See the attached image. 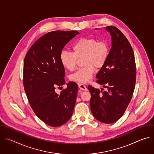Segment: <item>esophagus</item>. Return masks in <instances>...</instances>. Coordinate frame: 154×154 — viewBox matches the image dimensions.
<instances>
[{"instance_id":"34e87169","label":"esophagus","mask_w":154,"mask_h":154,"mask_svg":"<svg viewBox=\"0 0 154 154\" xmlns=\"http://www.w3.org/2000/svg\"><path fill=\"white\" fill-rule=\"evenodd\" d=\"M79 88H80V90H83V91H86V90H87V88H86V86H85V85H83V84H82V83L79 84Z\"/></svg>"}]
</instances>
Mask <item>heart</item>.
<instances>
[{
    "label": "heart",
    "instance_id": "obj_1",
    "mask_svg": "<svg viewBox=\"0 0 154 154\" xmlns=\"http://www.w3.org/2000/svg\"><path fill=\"white\" fill-rule=\"evenodd\" d=\"M72 52L63 51L60 61L63 66L71 71L76 67L77 59L84 57L83 68L72 74L69 79L79 83L90 82L94 73V68H101L105 65L109 55V45L105 40L97 41L93 38H82L72 46Z\"/></svg>",
    "mask_w": 154,
    "mask_h": 154
}]
</instances>
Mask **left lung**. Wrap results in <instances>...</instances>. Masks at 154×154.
Returning a JSON list of instances; mask_svg holds the SVG:
<instances>
[{"mask_svg":"<svg viewBox=\"0 0 154 154\" xmlns=\"http://www.w3.org/2000/svg\"><path fill=\"white\" fill-rule=\"evenodd\" d=\"M106 30L112 36V48L106 62L96 75V82L108 90L103 91V88L99 90L91 85L88 89L94 118L112 124L123 116L132 97L137 72L134 53L127 38L115 26H107Z\"/></svg>","mask_w":154,"mask_h":154,"instance_id":"8db88e82","label":"left lung"}]
</instances>
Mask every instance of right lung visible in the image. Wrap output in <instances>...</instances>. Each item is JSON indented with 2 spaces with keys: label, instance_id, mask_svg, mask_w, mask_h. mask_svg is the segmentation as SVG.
I'll use <instances>...</instances> for the list:
<instances>
[{
  "label": "right lung",
  "instance_id": "add662e5",
  "mask_svg": "<svg viewBox=\"0 0 154 154\" xmlns=\"http://www.w3.org/2000/svg\"><path fill=\"white\" fill-rule=\"evenodd\" d=\"M78 34L76 30L49 32L33 44L24 58L23 84L29 102L35 115L51 127L63 125L73 113L78 91L77 83L69 82L60 94L55 90L65 83L60 54Z\"/></svg>",
  "mask_w": 154,
  "mask_h": 154
}]
</instances>
